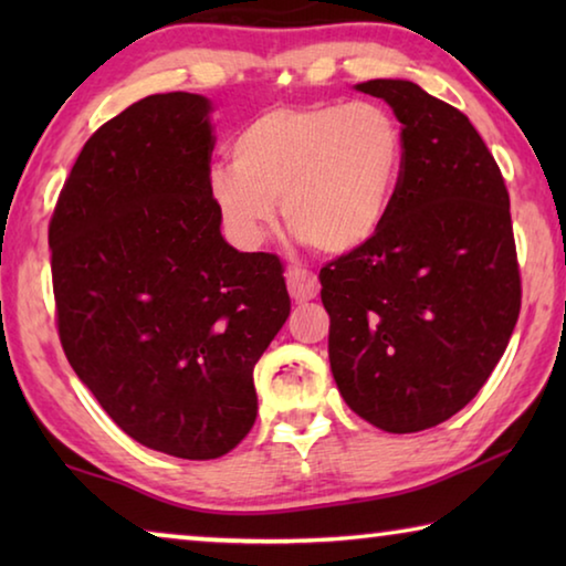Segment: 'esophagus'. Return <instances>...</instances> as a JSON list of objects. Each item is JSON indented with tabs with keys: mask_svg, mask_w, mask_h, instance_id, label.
Segmentation results:
<instances>
[{
	"mask_svg": "<svg viewBox=\"0 0 566 566\" xmlns=\"http://www.w3.org/2000/svg\"><path fill=\"white\" fill-rule=\"evenodd\" d=\"M286 290H290L294 302H310L319 294L317 274L304 270V266H290L286 272Z\"/></svg>",
	"mask_w": 566,
	"mask_h": 566,
	"instance_id": "1",
	"label": "esophagus"
}]
</instances>
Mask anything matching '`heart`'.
<instances>
[{"label":"heart","mask_w":566,"mask_h":566,"mask_svg":"<svg viewBox=\"0 0 566 566\" xmlns=\"http://www.w3.org/2000/svg\"><path fill=\"white\" fill-rule=\"evenodd\" d=\"M407 139L379 104H282L232 142V165L209 175V195L239 244L252 249L282 205L306 244L349 254L379 234L395 205Z\"/></svg>","instance_id":"1"}]
</instances>
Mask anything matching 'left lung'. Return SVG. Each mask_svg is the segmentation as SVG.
<instances>
[{"mask_svg": "<svg viewBox=\"0 0 566 566\" xmlns=\"http://www.w3.org/2000/svg\"><path fill=\"white\" fill-rule=\"evenodd\" d=\"M401 122L407 161L385 227L322 266L332 375L352 411L391 434L467 407L522 306L510 191L484 139L415 82L369 80Z\"/></svg>", "mask_w": 566, "mask_h": 566, "instance_id": "1", "label": "left lung"}]
</instances>
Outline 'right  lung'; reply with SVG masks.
I'll return each mask as SVG.
<instances>
[{
  "instance_id": "right-lung-1",
  "label": "right lung",
  "mask_w": 566,
  "mask_h": 566,
  "mask_svg": "<svg viewBox=\"0 0 566 566\" xmlns=\"http://www.w3.org/2000/svg\"><path fill=\"white\" fill-rule=\"evenodd\" d=\"M209 99L151 94L92 134L50 219L62 349L139 444L217 459L256 419L254 364L290 317L280 256L224 242Z\"/></svg>"
}]
</instances>
